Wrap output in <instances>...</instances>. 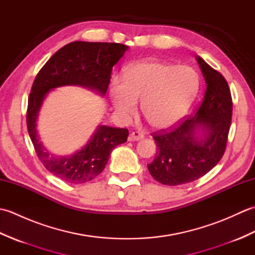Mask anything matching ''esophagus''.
<instances>
[{
  "label": "esophagus",
  "mask_w": 255,
  "mask_h": 255,
  "mask_svg": "<svg viewBox=\"0 0 255 255\" xmlns=\"http://www.w3.org/2000/svg\"><path fill=\"white\" fill-rule=\"evenodd\" d=\"M144 138V134L141 133V132H131L130 134H129L128 137V140L129 141H138V140H141Z\"/></svg>",
  "instance_id": "esophagus-1"
}]
</instances>
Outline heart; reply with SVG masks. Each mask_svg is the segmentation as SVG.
Segmentation results:
<instances>
[{
    "mask_svg": "<svg viewBox=\"0 0 255 255\" xmlns=\"http://www.w3.org/2000/svg\"><path fill=\"white\" fill-rule=\"evenodd\" d=\"M200 81L191 67L147 60L134 63L125 78L114 77L110 95L117 116L124 122L136 115L138 102L155 129L174 127L185 117L196 99Z\"/></svg>",
    "mask_w": 255,
    "mask_h": 255,
    "instance_id": "1",
    "label": "heart"
}]
</instances>
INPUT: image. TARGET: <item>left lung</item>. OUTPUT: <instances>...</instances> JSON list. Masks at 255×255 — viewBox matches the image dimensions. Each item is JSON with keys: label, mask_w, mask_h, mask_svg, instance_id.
<instances>
[{"label": "left lung", "mask_w": 255, "mask_h": 255, "mask_svg": "<svg viewBox=\"0 0 255 255\" xmlns=\"http://www.w3.org/2000/svg\"><path fill=\"white\" fill-rule=\"evenodd\" d=\"M196 60L207 85L202 104L175 129L160 130L152 136L156 153L148 170L164 185L198 180L216 166L226 150L232 117L229 85L202 58L196 57Z\"/></svg>", "instance_id": "obj_1"}]
</instances>
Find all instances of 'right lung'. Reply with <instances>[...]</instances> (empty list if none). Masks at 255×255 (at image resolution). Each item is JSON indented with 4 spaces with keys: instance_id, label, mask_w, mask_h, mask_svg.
<instances>
[{
    "instance_id": "right-lung-1",
    "label": "right lung",
    "mask_w": 255,
    "mask_h": 255,
    "mask_svg": "<svg viewBox=\"0 0 255 255\" xmlns=\"http://www.w3.org/2000/svg\"><path fill=\"white\" fill-rule=\"evenodd\" d=\"M128 47L116 42L73 41L59 49L36 75L28 97L27 129L38 159L62 181L82 184L105 169L113 149L127 141L128 129L100 125L84 147L70 155L49 152L37 131L39 111L47 94L64 85H79L104 96L112 69Z\"/></svg>"
}]
</instances>
